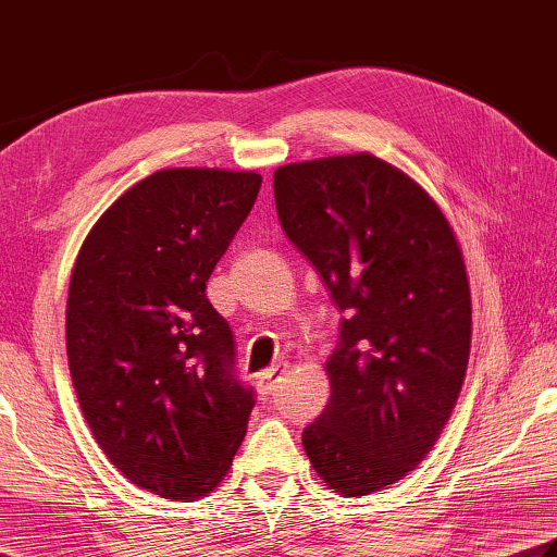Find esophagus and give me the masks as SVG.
Wrapping results in <instances>:
<instances>
[{"instance_id":"esophagus-1","label":"esophagus","mask_w":557,"mask_h":557,"mask_svg":"<svg viewBox=\"0 0 557 557\" xmlns=\"http://www.w3.org/2000/svg\"><path fill=\"white\" fill-rule=\"evenodd\" d=\"M289 372V367L287 364H275V367H270V369H265L263 374L258 376V391L263 396H270L272 391L277 388V384L282 379H285V374Z\"/></svg>"}]
</instances>
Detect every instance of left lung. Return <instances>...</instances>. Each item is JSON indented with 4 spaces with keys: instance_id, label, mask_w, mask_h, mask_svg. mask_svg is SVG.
<instances>
[{
    "instance_id": "obj_1",
    "label": "left lung",
    "mask_w": 557,
    "mask_h": 557,
    "mask_svg": "<svg viewBox=\"0 0 557 557\" xmlns=\"http://www.w3.org/2000/svg\"><path fill=\"white\" fill-rule=\"evenodd\" d=\"M272 185L345 313L331 398L301 444L333 493L372 495L432 451L459 400L473 325L461 246L432 195L369 151L287 163Z\"/></svg>"
}]
</instances>
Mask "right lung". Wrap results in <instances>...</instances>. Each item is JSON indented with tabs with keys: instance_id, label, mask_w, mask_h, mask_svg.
I'll return each instance as SVG.
<instances>
[{
	"instance_id": "1",
	"label": "right lung",
	"mask_w": 557,
	"mask_h": 557,
	"mask_svg": "<svg viewBox=\"0 0 557 557\" xmlns=\"http://www.w3.org/2000/svg\"><path fill=\"white\" fill-rule=\"evenodd\" d=\"M260 173L163 169L98 216L76 256L67 359L86 422L129 483L198 499L222 483L253 394L207 280L253 207Z\"/></svg>"
}]
</instances>
